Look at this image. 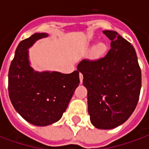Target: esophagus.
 Masks as SVG:
<instances>
[{"instance_id": "34e87169", "label": "esophagus", "mask_w": 149, "mask_h": 149, "mask_svg": "<svg viewBox=\"0 0 149 149\" xmlns=\"http://www.w3.org/2000/svg\"><path fill=\"white\" fill-rule=\"evenodd\" d=\"M79 77H80V81H81V83H82V81H83V74L81 72H80Z\"/></svg>"}]
</instances>
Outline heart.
<instances>
[{"mask_svg": "<svg viewBox=\"0 0 149 149\" xmlns=\"http://www.w3.org/2000/svg\"><path fill=\"white\" fill-rule=\"evenodd\" d=\"M107 51V46L104 43H99L94 47L93 57L96 59L102 57Z\"/></svg>", "mask_w": 149, "mask_h": 149, "instance_id": "b5f03b06", "label": "heart"}]
</instances>
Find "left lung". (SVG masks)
<instances>
[{
  "label": "left lung",
  "instance_id": "8db88e82",
  "mask_svg": "<svg viewBox=\"0 0 149 149\" xmlns=\"http://www.w3.org/2000/svg\"><path fill=\"white\" fill-rule=\"evenodd\" d=\"M111 40L105 56L77 65L88 90L91 123L112 129L128 120L136 107L141 88V70L133 46L115 31L104 30Z\"/></svg>",
  "mask_w": 149,
  "mask_h": 149
}]
</instances>
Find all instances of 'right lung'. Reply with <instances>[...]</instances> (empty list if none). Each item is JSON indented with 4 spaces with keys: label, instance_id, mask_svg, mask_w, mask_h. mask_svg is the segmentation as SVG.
<instances>
[{
    "label": "right lung",
    "instance_id": "1",
    "mask_svg": "<svg viewBox=\"0 0 149 149\" xmlns=\"http://www.w3.org/2000/svg\"><path fill=\"white\" fill-rule=\"evenodd\" d=\"M47 33H35L20 42L8 70V95L16 111L30 124L47 126L58 121L80 83L79 71L37 72L29 50Z\"/></svg>",
    "mask_w": 149,
    "mask_h": 149
}]
</instances>
